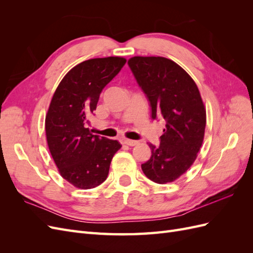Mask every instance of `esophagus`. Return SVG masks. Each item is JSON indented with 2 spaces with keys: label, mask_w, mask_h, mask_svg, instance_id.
Wrapping results in <instances>:
<instances>
[{
  "label": "esophagus",
  "mask_w": 253,
  "mask_h": 253,
  "mask_svg": "<svg viewBox=\"0 0 253 253\" xmlns=\"http://www.w3.org/2000/svg\"><path fill=\"white\" fill-rule=\"evenodd\" d=\"M124 143L126 144V145H129V147H134V145H136L137 143H138V141H137V140H131V139H125Z\"/></svg>",
  "instance_id": "1"
}]
</instances>
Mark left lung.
I'll return each instance as SVG.
<instances>
[{"instance_id": "8db88e82", "label": "left lung", "mask_w": 253, "mask_h": 253, "mask_svg": "<svg viewBox=\"0 0 253 253\" xmlns=\"http://www.w3.org/2000/svg\"><path fill=\"white\" fill-rule=\"evenodd\" d=\"M127 64L150 102L152 119L166 122L160 144L149 143L152 155L141 169L152 181L172 182L192 166L204 140L206 110L200 90L170 59L133 57Z\"/></svg>"}]
</instances>
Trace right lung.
Here are the masks:
<instances>
[{
	"label": "right lung",
	"mask_w": 253,
	"mask_h": 253,
	"mask_svg": "<svg viewBox=\"0 0 253 253\" xmlns=\"http://www.w3.org/2000/svg\"><path fill=\"white\" fill-rule=\"evenodd\" d=\"M126 62L120 57L83 61L64 76L52 96L45 118L47 144L61 176L77 188L101 185L121 148L117 140L91 134L87 125L102 89Z\"/></svg>",
	"instance_id": "add662e5"
}]
</instances>
